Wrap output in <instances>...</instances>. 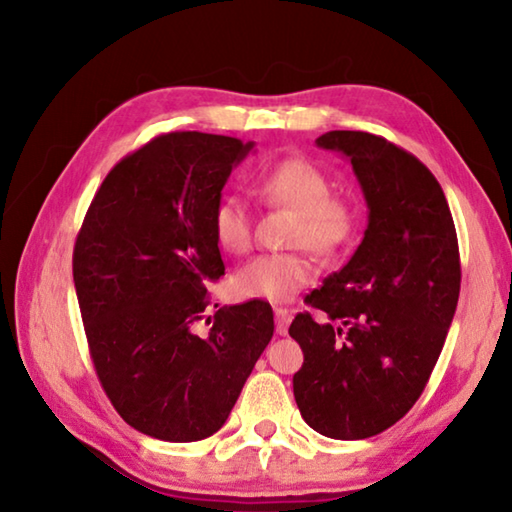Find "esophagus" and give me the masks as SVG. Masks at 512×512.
I'll return each instance as SVG.
<instances>
[{"label":"esophagus","mask_w":512,"mask_h":512,"mask_svg":"<svg viewBox=\"0 0 512 512\" xmlns=\"http://www.w3.org/2000/svg\"><path fill=\"white\" fill-rule=\"evenodd\" d=\"M293 311L287 307H275V332L284 336L289 332V323H291Z\"/></svg>","instance_id":"34e87169"}]
</instances>
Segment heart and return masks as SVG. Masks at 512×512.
<instances>
[{
	"mask_svg": "<svg viewBox=\"0 0 512 512\" xmlns=\"http://www.w3.org/2000/svg\"><path fill=\"white\" fill-rule=\"evenodd\" d=\"M253 192L264 203L296 212L291 246H307L332 257L352 244L359 214L348 198L332 196V178L307 158H287L259 173ZM212 237L225 253L244 255L253 246V216L237 196H223L212 210ZM314 277L305 250L259 255L235 273V291L244 298L289 300Z\"/></svg>",
	"mask_w": 512,
	"mask_h": 512,
	"instance_id": "heart-1",
	"label": "heart"
}]
</instances>
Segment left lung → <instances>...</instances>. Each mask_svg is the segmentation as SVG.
<instances>
[{
    "label": "left lung",
    "mask_w": 512,
    "mask_h": 512,
    "mask_svg": "<svg viewBox=\"0 0 512 512\" xmlns=\"http://www.w3.org/2000/svg\"><path fill=\"white\" fill-rule=\"evenodd\" d=\"M320 149L350 158L368 228L341 271L305 298L289 327L305 354L293 395L311 429L361 440L393 427L418 402L443 350L461 291V255L443 187L384 137L329 131Z\"/></svg>",
    "instance_id": "left-lung-1"
}]
</instances>
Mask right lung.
<instances>
[{
	"label": "right lung",
	"instance_id": "obj_1",
	"mask_svg": "<svg viewBox=\"0 0 512 512\" xmlns=\"http://www.w3.org/2000/svg\"><path fill=\"white\" fill-rule=\"evenodd\" d=\"M253 142L198 131L153 137L103 180L74 244L90 357L133 429L167 443L219 431L273 336L264 300L216 309L225 273L212 210ZM216 307V305H214ZM213 323L205 337L195 325Z\"/></svg>",
	"mask_w": 512,
	"mask_h": 512
}]
</instances>
